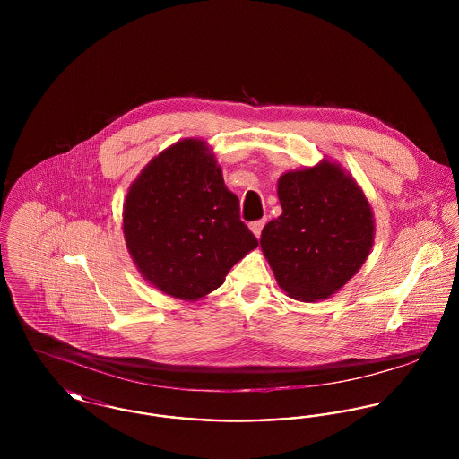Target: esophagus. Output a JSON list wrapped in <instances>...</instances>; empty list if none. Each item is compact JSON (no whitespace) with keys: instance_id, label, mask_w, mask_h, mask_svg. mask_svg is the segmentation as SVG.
<instances>
[{"instance_id":"1","label":"esophagus","mask_w":459,"mask_h":459,"mask_svg":"<svg viewBox=\"0 0 459 459\" xmlns=\"http://www.w3.org/2000/svg\"><path fill=\"white\" fill-rule=\"evenodd\" d=\"M264 223H266V219L256 220V221H253L249 227H251V230H253V234L256 236V238H260L262 236L263 227H264Z\"/></svg>"}]
</instances>
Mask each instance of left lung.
I'll return each mask as SVG.
<instances>
[{"label": "left lung", "mask_w": 459, "mask_h": 459, "mask_svg": "<svg viewBox=\"0 0 459 459\" xmlns=\"http://www.w3.org/2000/svg\"><path fill=\"white\" fill-rule=\"evenodd\" d=\"M279 199L282 215L263 227V253L290 298L325 299L370 255V204L350 175L330 161L282 175Z\"/></svg>", "instance_id": "left-lung-1"}]
</instances>
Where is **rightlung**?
Masks as SVG:
<instances>
[{
  "label": "right lung",
  "instance_id": "right-lung-1",
  "mask_svg": "<svg viewBox=\"0 0 459 459\" xmlns=\"http://www.w3.org/2000/svg\"><path fill=\"white\" fill-rule=\"evenodd\" d=\"M124 236L143 277L186 301L219 289L258 246L240 220L239 199L197 139L170 146L137 177L124 204Z\"/></svg>",
  "mask_w": 459,
  "mask_h": 459
}]
</instances>
